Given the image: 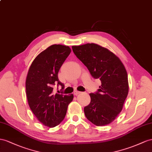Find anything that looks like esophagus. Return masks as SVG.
<instances>
[{
    "label": "esophagus",
    "instance_id": "obj_1",
    "mask_svg": "<svg viewBox=\"0 0 152 152\" xmlns=\"http://www.w3.org/2000/svg\"><path fill=\"white\" fill-rule=\"evenodd\" d=\"M80 93H81V92H80V91H75V92H74V94H75V96H77V94H80Z\"/></svg>",
    "mask_w": 152,
    "mask_h": 152
}]
</instances>
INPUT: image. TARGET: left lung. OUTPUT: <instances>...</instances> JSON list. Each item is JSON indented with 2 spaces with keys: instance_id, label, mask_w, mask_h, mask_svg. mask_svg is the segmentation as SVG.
<instances>
[{
  "instance_id": "1",
  "label": "left lung",
  "mask_w": 152,
  "mask_h": 152,
  "mask_svg": "<svg viewBox=\"0 0 152 152\" xmlns=\"http://www.w3.org/2000/svg\"><path fill=\"white\" fill-rule=\"evenodd\" d=\"M73 53L102 85L91 93V103L85 115L96 126L110 124L122 110L128 93V75L119 58L109 50L95 44L72 46Z\"/></svg>"
}]
</instances>
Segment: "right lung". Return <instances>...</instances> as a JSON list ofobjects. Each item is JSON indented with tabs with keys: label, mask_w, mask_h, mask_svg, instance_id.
<instances>
[{
	"label": "right lung",
	"mask_w": 152,
	"mask_h": 152,
	"mask_svg": "<svg viewBox=\"0 0 152 152\" xmlns=\"http://www.w3.org/2000/svg\"><path fill=\"white\" fill-rule=\"evenodd\" d=\"M71 52L69 47L54 44L40 53L31 65L26 81L29 106L38 121L45 126L54 127L65 118L72 94L53 93V86L64 88L58 80V72Z\"/></svg>",
	"instance_id": "obj_1"
}]
</instances>
